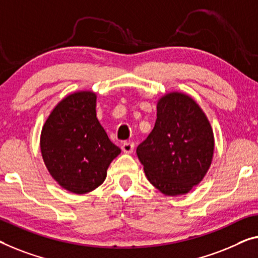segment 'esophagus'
Instances as JSON below:
<instances>
[{"label": "esophagus", "mask_w": 258, "mask_h": 258, "mask_svg": "<svg viewBox=\"0 0 258 258\" xmlns=\"http://www.w3.org/2000/svg\"><path fill=\"white\" fill-rule=\"evenodd\" d=\"M121 149H122V152L126 153V154L133 153L134 144H133V142H124V144L121 145Z\"/></svg>", "instance_id": "34e87169"}]
</instances>
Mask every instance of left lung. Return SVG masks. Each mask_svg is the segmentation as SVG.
I'll use <instances>...</instances> for the list:
<instances>
[{
  "instance_id": "8db88e82",
  "label": "left lung",
  "mask_w": 258,
  "mask_h": 258,
  "mask_svg": "<svg viewBox=\"0 0 258 258\" xmlns=\"http://www.w3.org/2000/svg\"><path fill=\"white\" fill-rule=\"evenodd\" d=\"M156 109L155 125L138 146V159L146 177L163 195H186L212 163V126L198 103L184 92L161 96Z\"/></svg>"
}]
</instances>
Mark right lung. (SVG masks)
<instances>
[{
    "instance_id": "right-lung-1",
    "label": "right lung",
    "mask_w": 258,
    "mask_h": 258,
    "mask_svg": "<svg viewBox=\"0 0 258 258\" xmlns=\"http://www.w3.org/2000/svg\"><path fill=\"white\" fill-rule=\"evenodd\" d=\"M96 99L91 90L72 92L54 106L41 130L45 166L52 178L72 194L84 195L101 185L121 152L96 117Z\"/></svg>"
}]
</instances>
